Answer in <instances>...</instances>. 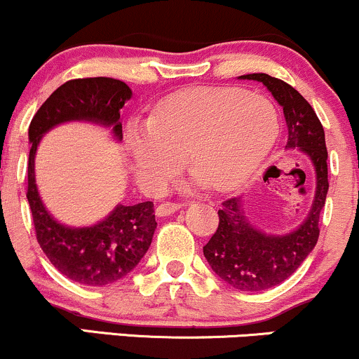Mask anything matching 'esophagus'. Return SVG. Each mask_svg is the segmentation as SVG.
<instances>
[{
    "label": "esophagus",
    "mask_w": 359,
    "mask_h": 359,
    "mask_svg": "<svg viewBox=\"0 0 359 359\" xmlns=\"http://www.w3.org/2000/svg\"><path fill=\"white\" fill-rule=\"evenodd\" d=\"M179 208H180V205L175 204V203H162V204L156 205L155 214H156V216H160V217H165V216H170V214H174Z\"/></svg>",
    "instance_id": "34e87169"
}]
</instances>
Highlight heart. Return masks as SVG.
Wrapping results in <instances>:
<instances>
[{
	"instance_id": "b5f03b06",
	"label": "heart",
	"mask_w": 359,
	"mask_h": 359,
	"mask_svg": "<svg viewBox=\"0 0 359 359\" xmlns=\"http://www.w3.org/2000/svg\"><path fill=\"white\" fill-rule=\"evenodd\" d=\"M278 114L265 96L236 88H196L172 94L150 119H133L125 147L140 182L160 189L182 163L192 182L231 189L245 182L278 137Z\"/></svg>"
}]
</instances>
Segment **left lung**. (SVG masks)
Segmentation results:
<instances>
[{"instance_id": "8db88e82", "label": "left lung", "mask_w": 359, "mask_h": 359, "mask_svg": "<svg viewBox=\"0 0 359 359\" xmlns=\"http://www.w3.org/2000/svg\"><path fill=\"white\" fill-rule=\"evenodd\" d=\"M258 81L283 108L288 128L285 148H299L316 168V196L306 221L288 234H266L245 216L241 197H231L217 211L219 226L204 246V257L222 282L238 290L259 292L287 280L319 240V217L327 196V148L324 128L312 106L292 86L269 74H246Z\"/></svg>"}]
</instances>
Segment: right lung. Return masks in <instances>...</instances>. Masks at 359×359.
<instances>
[{
    "label": "right lung",
    "instance_id": "obj_1",
    "mask_svg": "<svg viewBox=\"0 0 359 359\" xmlns=\"http://www.w3.org/2000/svg\"><path fill=\"white\" fill-rule=\"evenodd\" d=\"M130 97L131 89L125 82L111 77L67 81L40 106L28 128L32 148L28 155L27 199L36 241L52 265L81 285H109L125 278L138 265L150 248L156 228L154 203L118 204L108 217L88 228L60 224L45 209L36 189V147L48 130L67 121H89L111 128L114 140L121 142L119 111Z\"/></svg>",
    "mask_w": 359,
    "mask_h": 359
}]
</instances>
